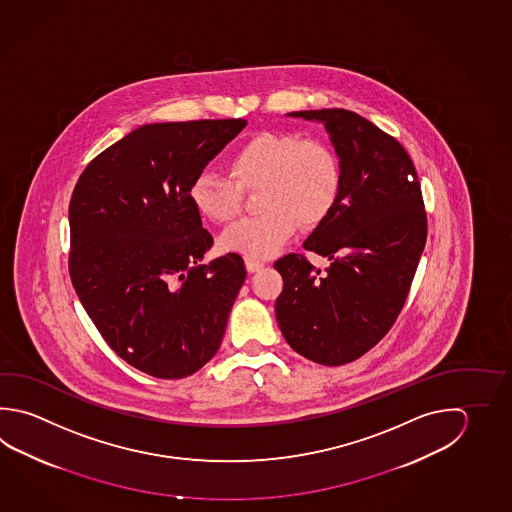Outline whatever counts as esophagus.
<instances>
[{"mask_svg": "<svg viewBox=\"0 0 512 512\" xmlns=\"http://www.w3.org/2000/svg\"><path fill=\"white\" fill-rule=\"evenodd\" d=\"M245 267L249 272H258V270L263 269L265 267V263L263 261L254 260V258H245Z\"/></svg>", "mask_w": 512, "mask_h": 512, "instance_id": "obj_1", "label": "esophagus"}]
</instances>
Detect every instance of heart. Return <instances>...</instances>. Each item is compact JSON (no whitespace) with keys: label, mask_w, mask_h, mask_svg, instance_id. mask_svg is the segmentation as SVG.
<instances>
[{"label":"heart","mask_w":512,"mask_h":512,"mask_svg":"<svg viewBox=\"0 0 512 512\" xmlns=\"http://www.w3.org/2000/svg\"><path fill=\"white\" fill-rule=\"evenodd\" d=\"M231 177L204 171L189 187V200L207 220L225 223L242 209V189H258L265 209L231 225L220 238L223 251L265 260L289 242L299 222L317 225L334 211L343 189L335 149L319 139L261 131L229 158Z\"/></svg>","instance_id":"heart-1"}]
</instances>
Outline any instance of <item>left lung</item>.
Returning a JSON list of instances; mask_svg holds the SVG:
<instances>
[{
  "mask_svg": "<svg viewBox=\"0 0 512 512\" xmlns=\"http://www.w3.org/2000/svg\"><path fill=\"white\" fill-rule=\"evenodd\" d=\"M289 115L325 126L343 189L303 243L330 267L301 254L274 263L283 278L276 319L294 352L341 366L379 343L404 307L428 234L422 191L406 149L368 119L341 108Z\"/></svg>",
  "mask_w": 512,
  "mask_h": 512,
  "instance_id": "8db88e82",
  "label": "left lung"
}]
</instances>
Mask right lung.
Returning <instances> with one entry per match:
<instances>
[{
    "mask_svg": "<svg viewBox=\"0 0 512 512\" xmlns=\"http://www.w3.org/2000/svg\"><path fill=\"white\" fill-rule=\"evenodd\" d=\"M245 119L144 124L86 166L70 200L68 270L115 354L157 379L213 359L247 270L204 263L213 236L189 200L205 166Z\"/></svg>",
    "mask_w": 512,
    "mask_h": 512,
    "instance_id": "obj_1",
    "label": "right lung"
}]
</instances>
